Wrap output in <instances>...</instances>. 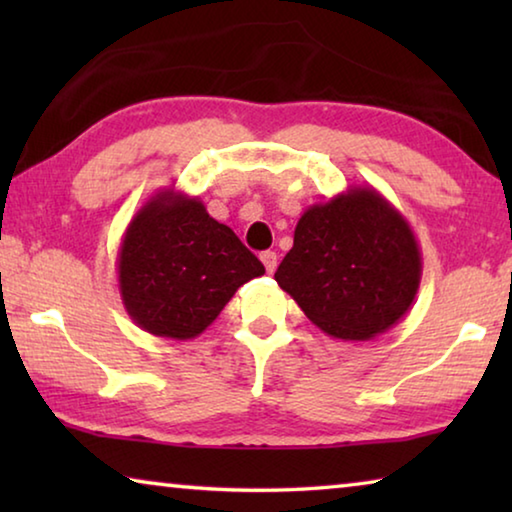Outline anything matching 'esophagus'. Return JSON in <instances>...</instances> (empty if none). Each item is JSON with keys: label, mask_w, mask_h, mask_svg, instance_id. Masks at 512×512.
<instances>
[{"label": "esophagus", "mask_w": 512, "mask_h": 512, "mask_svg": "<svg viewBox=\"0 0 512 512\" xmlns=\"http://www.w3.org/2000/svg\"><path fill=\"white\" fill-rule=\"evenodd\" d=\"M259 259H262L266 273H273L275 268H277V255L273 253V250H266V253L259 255Z\"/></svg>", "instance_id": "esophagus-1"}]
</instances>
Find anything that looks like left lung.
I'll list each match as a JSON object with an SVG mask.
<instances>
[{
	"label": "left lung",
	"mask_w": 512,
	"mask_h": 512,
	"mask_svg": "<svg viewBox=\"0 0 512 512\" xmlns=\"http://www.w3.org/2000/svg\"><path fill=\"white\" fill-rule=\"evenodd\" d=\"M409 221L375 187H350L302 212L275 282L341 341H370L400 323L420 289Z\"/></svg>",
	"instance_id": "left-lung-1"
}]
</instances>
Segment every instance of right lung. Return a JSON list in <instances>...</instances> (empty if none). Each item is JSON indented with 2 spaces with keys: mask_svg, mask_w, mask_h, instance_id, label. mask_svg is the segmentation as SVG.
Segmentation results:
<instances>
[{
  "mask_svg": "<svg viewBox=\"0 0 512 512\" xmlns=\"http://www.w3.org/2000/svg\"><path fill=\"white\" fill-rule=\"evenodd\" d=\"M264 275V264L201 198L160 189L133 216L117 255L128 316L153 336L187 341L203 334L235 291Z\"/></svg>",
  "mask_w": 512,
  "mask_h": 512,
  "instance_id": "right-lung-1",
  "label": "right lung"
}]
</instances>
